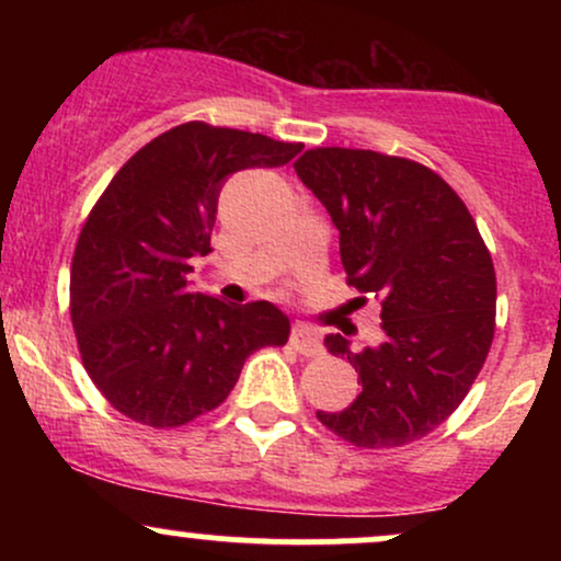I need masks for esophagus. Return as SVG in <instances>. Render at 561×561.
Here are the masks:
<instances>
[{
	"label": "esophagus",
	"instance_id": "esophagus-1",
	"mask_svg": "<svg viewBox=\"0 0 561 561\" xmlns=\"http://www.w3.org/2000/svg\"><path fill=\"white\" fill-rule=\"evenodd\" d=\"M289 343H293V347L300 353V356H308V358L321 356V351H324L319 334L306 324H295L293 327V337H289Z\"/></svg>",
	"mask_w": 561,
	"mask_h": 561
}]
</instances>
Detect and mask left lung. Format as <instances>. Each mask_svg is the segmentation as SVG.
<instances>
[{"instance_id":"8db88e82","label":"left lung","mask_w":561,"mask_h":561,"mask_svg":"<svg viewBox=\"0 0 561 561\" xmlns=\"http://www.w3.org/2000/svg\"><path fill=\"white\" fill-rule=\"evenodd\" d=\"M295 171L340 231L347 285L382 300L379 345L351 351L343 334L324 337L362 392L343 411H317L319 422L358 448L420 440L459 409L493 343L495 272L478 224L409 158L317 147Z\"/></svg>"}]
</instances>
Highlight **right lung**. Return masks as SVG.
Wrapping results in <instances>:
<instances>
[{"instance_id":"add662e5","label":"right lung","mask_w":561,"mask_h":561,"mask_svg":"<svg viewBox=\"0 0 561 561\" xmlns=\"http://www.w3.org/2000/svg\"><path fill=\"white\" fill-rule=\"evenodd\" d=\"M300 147L190 121L128 158L96 199L70 266V319L83 369L128 420L182 427L227 401L250 353L287 343L272 302L192 293L186 274L210 253L231 173L285 165Z\"/></svg>"}]
</instances>
